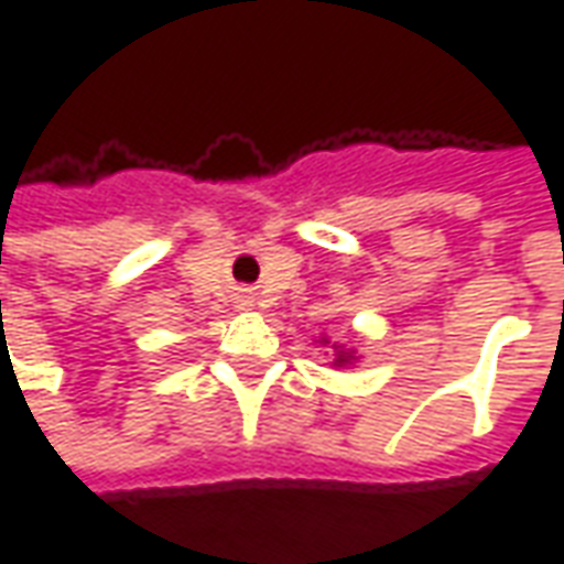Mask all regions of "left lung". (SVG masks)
I'll use <instances>...</instances> for the list:
<instances>
[{
    "label": "left lung",
    "instance_id": "8db88e82",
    "mask_svg": "<svg viewBox=\"0 0 564 564\" xmlns=\"http://www.w3.org/2000/svg\"><path fill=\"white\" fill-rule=\"evenodd\" d=\"M330 339H321V346H327ZM336 348V358H333V364L336 367H348V364L358 361V355H355V348H346V346H333Z\"/></svg>",
    "mask_w": 564,
    "mask_h": 564
}]
</instances>
